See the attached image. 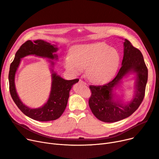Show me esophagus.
I'll return each mask as SVG.
<instances>
[{
	"label": "esophagus",
	"mask_w": 159,
	"mask_h": 159,
	"mask_svg": "<svg viewBox=\"0 0 159 159\" xmlns=\"http://www.w3.org/2000/svg\"><path fill=\"white\" fill-rule=\"evenodd\" d=\"M79 83H80V84H84V85H87V84L85 83V82L83 80H80Z\"/></svg>",
	"instance_id": "34e87169"
}]
</instances>
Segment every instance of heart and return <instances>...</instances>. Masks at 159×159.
I'll return each instance as SVG.
<instances>
[{"label":"heart","mask_w":159,"mask_h":159,"mask_svg":"<svg viewBox=\"0 0 159 159\" xmlns=\"http://www.w3.org/2000/svg\"><path fill=\"white\" fill-rule=\"evenodd\" d=\"M69 54L63 62L66 70L78 75L85 68L88 80L97 85L111 81L120 65V57L117 49L104 43L75 46L70 49Z\"/></svg>","instance_id":"1"}]
</instances>
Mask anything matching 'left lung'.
<instances>
[{"mask_svg":"<svg viewBox=\"0 0 159 159\" xmlns=\"http://www.w3.org/2000/svg\"><path fill=\"white\" fill-rule=\"evenodd\" d=\"M122 66L111 81L103 86H90L91 97L89 104L94 116L101 121L113 123L129 117L141 104L145 96L148 70L140 51L126 39L123 42ZM133 73L135 75L133 98L125 103L116 95L115 91L122 80Z\"/></svg>","mask_w":159,"mask_h":159,"instance_id":"1","label":"left lung"}]
</instances>
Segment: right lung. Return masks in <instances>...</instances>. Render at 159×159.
Wrapping results in <instances>:
<instances>
[{
	"label": "right lung",
	"mask_w": 159,
	"mask_h": 159,
	"mask_svg": "<svg viewBox=\"0 0 159 159\" xmlns=\"http://www.w3.org/2000/svg\"><path fill=\"white\" fill-rule=\"evenodd\" d=\"M59 48L56 45L43 40H28L20 47L16 53L15 58L10 67L8 80L11 97L17 106L25 116L39 121H49L59 118L64 112L69 98L70 91L79 80H66L54 70L55 62L51 60L57 61L58 55L55 54ZM29 55H34L49 59L50 69L52 73V85L48 99L43 106L32 109L25 105L20 100L16 93L15 77L21 59Z\"/></svg>",
	"instance_id": "right-lung-1"
}]
</instances>
